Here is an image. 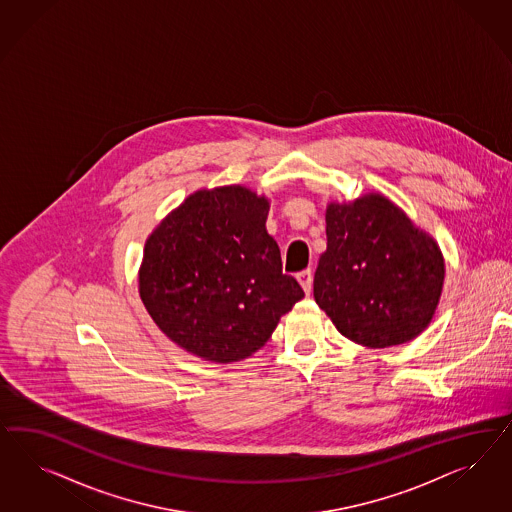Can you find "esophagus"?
<instances>
[{"instance_id":"34e87169","label":"esophagus","mask_w":512,"mask_h":512,"mask_svg":"<svg viewBox=\"0 0 512 512\" xmlns=\"http://www.w3.org/2000/svg\"><path fill=\"white\" fill-rule=\"evenodd\" d=\"M298 281H300V285H302V289L306 291V295H310L311 293V285H313V274H311L310 268H306V270H302V272H298Z\"/></svg>"}]
</instances>
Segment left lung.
Wrapping results in <instances>:
<instances>
[{
  "label": "left lung",
  "mask_w": 512,
  "mask_h": 512,
  "mask_svg": "<svg viewBox=\"0 0 512 512\" xmlns=\"http://www.w3.org/2000/svg\"><path fill=\"white\" fill-rule=\"evenodd\" d=\"M445 278L434 238L383 195L326 208L313 296L345 338L383 349L417 338Z\"/></svg>",
  "instance_id": "left-lung-1"
}]
</instances>
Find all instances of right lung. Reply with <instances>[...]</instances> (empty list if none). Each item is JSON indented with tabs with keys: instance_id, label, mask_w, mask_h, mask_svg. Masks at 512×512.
I'll return each instance as SVG.
<instances>
[{
	"instance_id": "right-lung-1",
	"label": "right lung",
	"mask_w": 512,
	"mask_h": 512,
	"mask_svg": "<svg viewBox=\"0 0 512 512\" xmlns=\"http://www.w3.org/2000/svg\"><path fill=\"white\" fill-rule=\"evenodd\" d=\"M268 201L242 186L197 191L146 240L140 298L174 343L212 362L261 349L304 296L266 231Z\"/></svg>"
}]
</instances>
